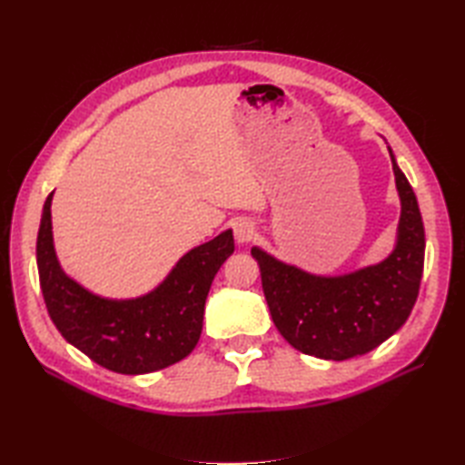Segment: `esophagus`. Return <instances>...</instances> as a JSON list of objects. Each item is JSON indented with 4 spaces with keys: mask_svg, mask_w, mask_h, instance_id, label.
<instances>
[{
    "mask_svg": "<svg viewBox=\"0 0 465 465\" xmlns=\"http://www.w3.org/2000/svg\"><path fill=\"white\" fill-rule=\"evenodd\" d=\"M233 233H235V240L240 243H248L255 238V227L250 220H240L233 225Z\"/></svg>",
    "mask_w": 465,
    "mask_h": 465,
    "instance_id": "esophagus-1",
    "label": "esophagus"
}]
</instances>
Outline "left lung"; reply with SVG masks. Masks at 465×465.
<instances>
[{
  "instance_id": "8db88e82",
  "label": "left lung",
  "mask_w": 465,
  "mask_h": 465,
  "mask_svg": "<svg viewBox=\"0 0 465 465\" xmlns=\"http://www.w3.org/2000/svg\"><path fill=\"white\" fill-rule=\"evenodd\" d=\"M388 150L401 203L388 258L350 273L318 275L252 248L275 328L302 353L333 361L368 353L406 323L418 300L426 233L416 193Z\"/></svg>"
}]
</instances>
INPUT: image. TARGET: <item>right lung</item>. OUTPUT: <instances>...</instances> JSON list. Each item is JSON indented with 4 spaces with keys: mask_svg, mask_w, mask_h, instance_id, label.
<instances>
[{
    "mask_svg": "<svg viewBox=\"0 0 465 465\" xmlns=\"http://www.w3.org/2000/svg\"><path fill=\"white\" fill-rule=\"evenodd\" d=\"M52 200L54 192L44 203L35 258L45 308L65 341L125 375L152 373L187 358L200 341L212 282L233 253L232 230L182 255L152 292L112 300L84 288L59 265Z\"/></svg>",
    "mask_w": 465,
    "mask_h": 465,
    "instance_id": "obj_1",
    "label": "right lung"
}]
</instances>
